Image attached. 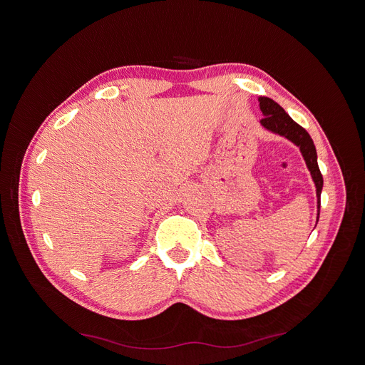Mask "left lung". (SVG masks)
<instances>
[{"label":"left lung","mask_w":365,"mask_h":365,"mask_svg":"<svg viewBox=\"0 0 365 365\" xmlns=\"http://www.w3.org/2000/svg\"><path fill=\"white\" fill-rule=\"evenodd\" d=\"M259 106L263 113V118L260 120V124L263 128L269 130L271 133L279 134V136L289 139L293 142L302 152V157L306 163V167L311 171L312 180L317 187V207H318V216L317 222L319 219V205H321V190H322V175L318 167L317 160V149L314 145V140L311 139L309 133L306 131L302 125H299L296 121L292 120V117L287 113L277 102H274L269 98L260 96L259 98Z\"/></svg>","instance_id":"left-lung-1"}]
</instances>
